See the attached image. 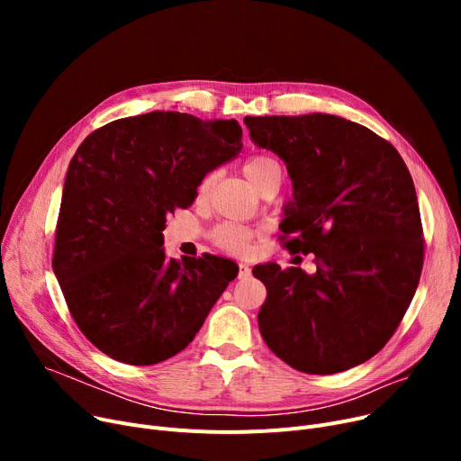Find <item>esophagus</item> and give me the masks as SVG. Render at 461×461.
<instances>
[{"mask_svg":"<svg viewBox=\"0 0 461 461\" xmlns=\"http://www.w3.org/2000/svg\"><path fill=\"white\" fill-rule=\"evenodd\" d=\"M252 275L250 267L247 263H239V278H249Z\"/></svg>","mask_w":461,"mask_h":461,"instance_id":"34e87169","label":"esophagus"}]
</instances>
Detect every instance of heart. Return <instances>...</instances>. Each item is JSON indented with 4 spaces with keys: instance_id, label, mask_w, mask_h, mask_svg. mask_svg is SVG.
<instances>
[{
    "instance_id": "1",
    "label": "heart",
    "mask_w": 461,
    "mask_h": 461,
    "mask_svg": "<svg viewBox=\"0 0 461 461\" xmlns=\"http://www.w3.org/2000/svg\"><path fill=\"white\" fill-rule=\"evenodd\" d=\"M243 174L250 181V185L259 190L263 183H267L273 177H282V169L280 164L273 157H265L258 155L252 157L245 162L243 166ZM211 177H205L200 185V192H205L209 188ZM256 237V230L239 224V222H224L221 226H216L211 233L212 243L230 254H243L250 249L252 239Z\"/></svg>"
}]
</instances>
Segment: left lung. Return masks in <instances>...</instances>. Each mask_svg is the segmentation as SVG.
<instances>
[{"label": "left lung", "instance_id": "1", "mask_svg": "<svg viewBox=\"0 0 461 461\" xmlns=\"http://www.w3.org/2000/svg\"><path fill=\"white\" fill-rule=\"evenodd\" d=\"M294 183L280 230L318 271L254 267L267 287L258 325L285 365L329 375L372 358L398 329L422 271L417 192L393 145L330 113L245 117Z\"/></svg>", "mask_w": 461, "mask_h": 461}]
</instances>
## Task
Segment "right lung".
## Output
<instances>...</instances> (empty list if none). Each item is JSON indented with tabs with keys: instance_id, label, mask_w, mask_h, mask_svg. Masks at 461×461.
I'll return each mask as SVG.
<instances>
[{
	"instance_id": "obj_1",
	"label": "right lung",
	"mask_w": 461,
	"mask_h": 461,
	"mask_svg": "<svg viewBox=\"0 0 461 461\" xmlns=\"http://www.w3.org/2000/svg\"><path fill=\"white\" fill-rule=\"evenodd\" d=\"M240 138L235 119L151 112L91 132L72 157L52 265L77 325L113 360L148 366L183 351L237 276L226 258H167L162 230Z\"/></svg>"
}]
</instances>
